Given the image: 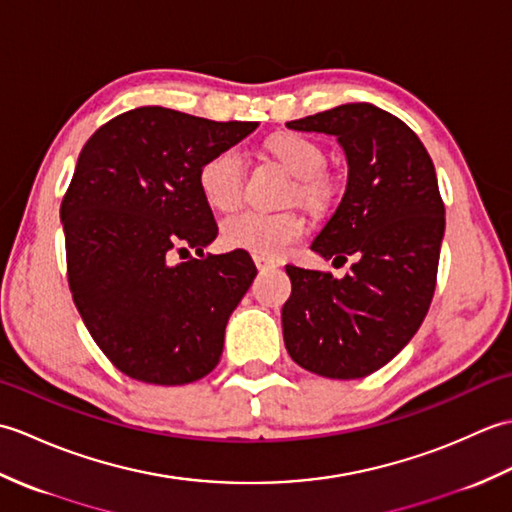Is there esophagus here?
<instances>
[{"mask_svg": "<svg viewBox=\"0 0 512 512\" xmlns=\"http://www.w3.org/2000/svg\"><path fill=\"white\" fill-rule=\"evenodd\" d=\"M253 262H255V266H257L259 270H268V268H275V266H279L277 259L268 257V255H253Z\"/></svg>", "mask_w": 512, "mask_h": 512, "instance_id": "34e87169", "label": "esophagus"}]
</instances>
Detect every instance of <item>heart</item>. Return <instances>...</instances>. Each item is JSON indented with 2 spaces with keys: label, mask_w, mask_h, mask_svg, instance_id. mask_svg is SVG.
Segmentation results:
<instances>
[{
  "label": "heart",
  "mask_w": 512,
  "mask_h": 512,
  "mask_svg": "<svg viewBox=\"0 0 512 512\" xmlns=\"http://www.w3.org/2000/svg\"><path fill=\"white\" fill-rule=\"evenodd\" d=\"M268 149L297 176L292 198L319 206L330 198L332 178L323 171V147L303 134H279L270 138ZM246 162L239 147H224L206 158L198 171V187L217 211H231L242 202ZM306 220L297 211H239L222 222L226 246L242 248L255 255H284L306 235Z\"/></svg>",
  "instance_id": "obj_1"
}]
</instances>
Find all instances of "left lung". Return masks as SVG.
<instances>
[{"label":"left lung","instance_id":"left-lung-1","mask_svg":"<svg viewBox=\"0 0 512 512\" xmlns=\"http://www.w3.org/2000/svg\"><path fill=\"white\" fill-rule=\"evenodd\" d=\"M286 125L332 134L345 149L347 189L312 250L343 264L354 257L343 279L286 266V350L312 374L363 378L411 341L431 306L444 235L436 169L413 129L376 105L347 103Z\"/></svg>","mask_w":512,"mask_h":512}]
</instances>
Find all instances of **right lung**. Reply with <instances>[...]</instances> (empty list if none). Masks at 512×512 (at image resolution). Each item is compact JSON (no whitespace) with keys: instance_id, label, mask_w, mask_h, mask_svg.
<instances>
[{"instance_id":"right-lung-1","label":"right lung","mask_w":512,"mask_h":512,"mask_svg":"<svg viewBox=\"0 0 512 512\" xmlns=\"http://www.w3.org/2000/svg\"><path fill=\"white\" fill-rule=\"evenodd\" d=\"M257 123L136 107L96 129L61 200L68 284L112 365L151 385H187L220 363L228 317L253 284L246 250L204 255L217 237L202 162ZM198 258L180 265L172 255Z\"/></svg>"}]
</instances>
